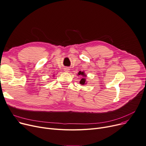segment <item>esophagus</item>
I'll return each instance as SVG.
<instances>
[{
  "label": "esophagus",
  "instance_id": "esophagus-1",
  "mask_svg": "<svg viewBox=\"0 0 146 146\" xmlns=\"http://www.w3.org/2000/svg\"><path fill=\"white\" fill-rule=\"evenodd\" d=\"M69 70H70L69 68H68V67H65L64 69V71L65 72H69Z\"/></svg>",
  "mask_w": 146,
  "mask_h": 146
}]
</instances>
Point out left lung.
I'll return each mask as SVG.
<instances>
[{"instance_id": "8db88e82", "label": "left lung", "mask_w": 146, "mask_h": 146, "mask_svg": "<svg viewBox=\"0 0 146 146\" xmlns=\"http://www.w3.org/2000/svg\"><path fill=\"white\" fill-rule=\"evenodd\" d=\"M77 75H78V76H82V77H83L82 79L80 81V84H82V86H83L84 84H86L87 83V82L86 80L87 75L85 74L84 72L79 71V73H78V74H77Z\"/></svg>"}]
</instances>
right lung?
Wrapping results in <instances>:
<instances>
[{"instance_id": "add662e5", "label": "right lung", "mask_w": 146, "mask_h": 146, "mask_svg": "<svg viewBox=\"0 0 146 146\" xmlns=\"http://www.w3.org/2000/svg\"><path fill=\"white\" fill-rule=\"evenodd\" d=\"M53 76H54V75H53Z\"/></svg>"}]
</instances>
